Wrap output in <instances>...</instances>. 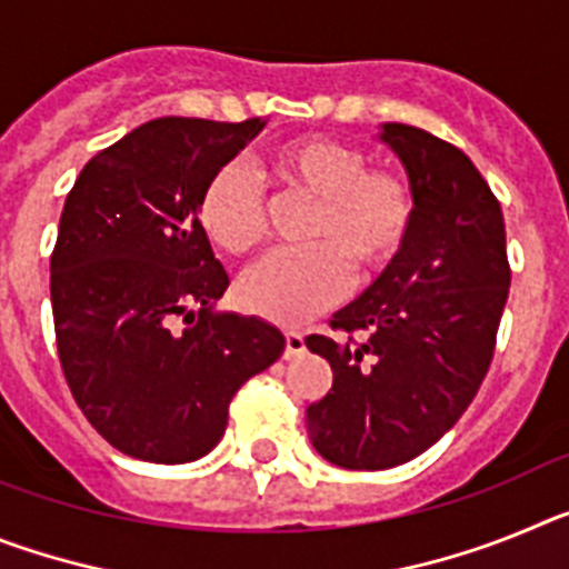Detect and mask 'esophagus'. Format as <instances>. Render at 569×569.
I'll return each instance as SVG.
<instances>
[{"mask_svg": "<svg viewBox=\"0 0 569 569\" xmlns=\"http://www.w3.org/2000/svg\"><path fill=\"white\" fill-rule=\"evenodd\" d=\"M305 350H308V347H305V336L296 333V330H288V333H284V359H296V356H301Z\"/></svg>", "mask_w": 569, "mask_h": 569, "instance_id": "obj_1", "label": "esophagus"}]
</instances>
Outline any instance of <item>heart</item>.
<instances>
[{
	"instance_id": "1",
	"label": "heart",
	"mask_w": 569,
	"mask_h": 569,
	"mask_svg": "<svg viewBox=\"0 0 569 569\" xmlns=\"http://www.w3.org/2000/svg\"><path fill=\"white\" fill-rule=\"evenodd\" d=\"M353 144L305 136L270 156L281 190L313 199L301 241L241 276V308L279 325H299L339 301L350 281L373 279L405 248L416 202L405 176L365 168ZM199 222L216 248L244 256L264 239V202L241 164L210 176L199 199Z\"/></svg>"
}]
</instances>
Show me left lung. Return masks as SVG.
Segmentation results:
<instances>
[{"label": "left lung", "mask_w": 569, "mask_h": 569, "mask_svg": "<svg viewBox=\"0 0 569 569\" xmlns=\"http://www.w3.org/2000/svg\"><path fill=\"white\" fill-rule=\"evenodd\" d=\"M413 190L405 248L379 279L308 336L333 367V387L308 407L316 453L345 470H387L433 447L461 419L496 347L510 290L505 216L476 164L439 136L385 122Z\"/></svg>", "instance_id": "8db88e82"}]
</instances>
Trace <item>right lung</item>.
I'll use <instances>...</instances> for the list:
<instances>
[{"mask_svg":"<svg viewBox=\"0 0 569 569\" xmlns=\"http://www.w3.org/2000/svg\"><path fill=\"white\" fill-rule=\"evenodd\" d=\"M264 122L164 116L84 164L50 256V305L70 393L108 445L153 465L208 456L279 328L216 308L230 279L199 222L216 170Z\"/></svg>","mask_w":569,"mask_h":569,"instance_id":"1","label":"right lung"}]
</instances>
